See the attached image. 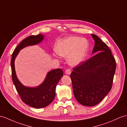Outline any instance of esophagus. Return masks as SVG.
Instances as JSON below:
<instances>
[{"mask_svg": "<svg viewBox=\"0 0 127 127\" xmlns=\"http://www.w3.org/2000/svg\"><path fill=\"white\" fill-rule=\"evenodd\" d=\"M71 73V70L69 69H67L65 70V74H67V75H70Z\"/></svg>", "mask_w": 127, "mask_h": 127, "instance_id": "34e87169", "label": "esophagus"}]
</instances>
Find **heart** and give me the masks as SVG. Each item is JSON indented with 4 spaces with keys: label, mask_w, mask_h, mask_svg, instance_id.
<instances>
[{
    "label": "heart",
    "mask_w": 127,
    "mask_h": 127,
    "mask_svg": "<svg viewBox=\"0 0 127 127\" xmlns=\"http://www.w3.org/2000/svg\"><path fill=\"white\" fill-rule=\"evenodd\" d=\"M89 48L87 39L76 36H70L62 39L56 46L54 55L58 54L67 57V63L72 66H77L85 61Z\"/></svg>",
    "instance_id": "heart-1"
}]
</instances>
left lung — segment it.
<instances>
[{
	"label": "left lung",
	"instance_id": "8db88e82",
	"mask_svg": "<svg viewBox=\"0 0 127 127\" xmlns=\"http://www.w3.org/2000/svg\"><path fill=\"white\" fill-rule=\"evenodd\" d=\"M89 59L73 68L70 77L74 96L85 106H94L103 99L112 88L116 61L108 46L98 36Z\"/></svg>",
	"mask_w": 127,
	"mask_h": 127
}]
</instances>
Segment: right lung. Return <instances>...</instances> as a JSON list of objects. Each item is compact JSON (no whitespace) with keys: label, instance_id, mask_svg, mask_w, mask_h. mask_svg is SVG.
Instances as JSON below:
<instances>
[{"label":"right lung","instance_id":"right-lung-1","mask_svg":"<svg viewBox=\"0 0 127 127\" xmlns=\"http://www.w3.org/2000/svg\"><path fill=\"white\" fill-rule=\"evenodd\" d=\"M44 38V34H39L24 39L14 49L11 62L12 80L21 100L29 106L38 109L47 107L54 100L56 86L63 76V70L60 68L50 70L41 84L36 87H29L24 86L18 79L15 69L14 61L20 50L28 46L40 44Z\"/></svg>","mask_w":127,"mask_h":127}]
</instances>
